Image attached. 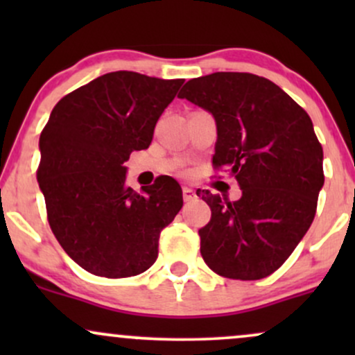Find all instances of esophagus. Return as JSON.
Instances as JSON below:
<instances>
[{
  "label": "esophagus",
  "instance_id": "obj_1",
  "mask_svg": "<svg viewBox=\"0 0 355 355\" xmlns=\"http://www.w3.org/2000/svg\"><path fill=\"white\" fill-rule=\"evenodd\" d=\"M182 191H183V200H185V202H191V200H195V198H197L195 191L189 189V187H183Z\"/></svg>",
  "mask_w": 355,
  "mask_h": 355
}]
</instances>
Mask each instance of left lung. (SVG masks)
<instances>
[{"mask_svg": "<svg viewBox=\"0 0 355 355\" xmlns=\"http://www.w3.org/2000/svg\"><path fill=\"white\" fill-rule=\"evenodd\" d=\"M178 96L214 115L211 165L230 172L242 189L235 202L197 191L211 210L198 230L203 260L227 279L274 274L313 222L324 185V152L311 116L282 88L252 73L193 78Z\"/></svg>", "mask_w": 355, "mask_h": 355, "instance_id": "left-lung-1", "label": "left lung"}]
</instances>
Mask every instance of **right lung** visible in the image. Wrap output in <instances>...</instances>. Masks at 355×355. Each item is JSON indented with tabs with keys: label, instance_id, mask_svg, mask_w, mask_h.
<instances>
[{
	"label": "right lung",
	"instance_id": "1",
	"mask_svg": "<svg viewBox=\"0 0 355 355\" xmlns=\"http://www.w3.org/2000/svg\"><path fill=\"white\" fill-rule=\"evenodd\" d=\"M183 80L113 71L68 93L40 135L38 177L48 223L81 268L107 279L138 275L158 257L160 232L183 205L172 177L135 191L125 162L152 144Z\"/></svg>",
	"mask_w": 355,
	"mask_h": 355
}]
</instances>
